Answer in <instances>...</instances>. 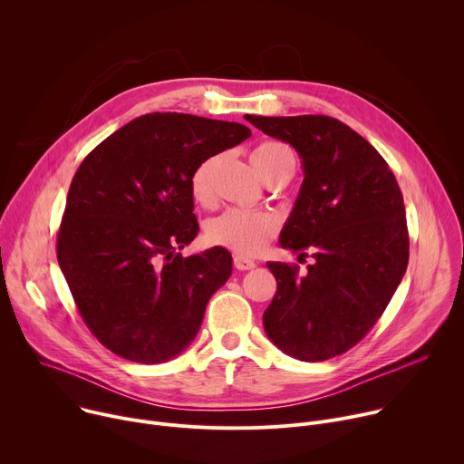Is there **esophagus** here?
<instances>
[{"label":"esophagus","instance_id":"1","mask_svg":"<svg viewBox=\"0 0 464 464\" xmlns=\"http://www.w3.org/2000/svg\"><path fill=\"white\" fill-rule=\"evenodd\" d=\"M233 264H235V268L240 270V272L253 270V268L256 266L255 260H251V258H247V256H242V255H237V256L233 258Z\"/></svg>","mask_w":464,"mask_h":464}]
</instances>
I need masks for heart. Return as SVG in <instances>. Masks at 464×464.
I'll list each match as a JSON object with an SVG mask.
<instances>
[{
	"label": "heart",
	"instance_id": "b5f03b06",
	"mask_svg": "<svg viewBox=\"0 0 464 464\" xmlns=\"http://www.w3.org/2000/svg\"><path fill=\"white\" fill-rule=\"evenodd\" d=\"M249 160L264 181L285 169H295V158L292 150L286 145L276 141L258 145L251 152ZM218 163V154L208 156L192 169L188 176V190L198 206L208 208L215 202L213 179ZM277 229L279 222L270 213L227 209L206 224V237L213 246L227 247L238 255H256L277 235Z\"/></svg>",
	"mask_w": 464,
	"mask_h": 464
}]
</instances>
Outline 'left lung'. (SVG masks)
<instances>
[{"mask_svg":"<svg viewBox=\"0 0 464 464\" xmlns=\"http://www.w3.org/2000/svg\"><path fill=\"white\" fill-rule=\"evenodd\" d=\"M246 119L303 160L304 179L279 242L314 256L303 277L292 264H266L277 292L262 315L264 330L295 360L340 356L363 340L406 274L401 187L378 150L334 117Z\"/></svg>","mask_w":464,"mask_h":464,"instance_id":"obj_1","label":"left lung"}]
</instances>
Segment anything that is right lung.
<instances>
[{
	"label": "right lung",
	"mask_w": 464,
	"mask_h": 464,
	"mask_svg": "<svg viewBox=\"0 0 464 464\" xmlns=\"http://www.w3.org/2000/svg\"><path fill=\"white\" fill-rule=\"evenodd\" d=\"M249 136L238 122L156 111L113 131L77 169L56 256L86 326L113 354L161 363L198 334L233 258L224 247L178 253L200 229L188 176Z\"/></svg>",
	"instance_id": "add662e5"
}]
</instances>
